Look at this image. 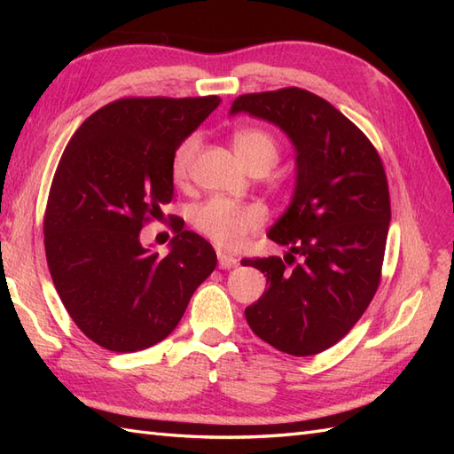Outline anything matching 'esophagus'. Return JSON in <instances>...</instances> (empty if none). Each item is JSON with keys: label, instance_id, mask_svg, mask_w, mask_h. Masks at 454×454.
I'll list each match as a JSON object with an SVG mask.
<instances>
[{"label": "esophagus", "instance_id": "obj_1", "mask_svg": "<svg viewBox=\"0 0 454 454\" xmlns=\"http://www.w3.org/2000/svg\"><path fill=\"white\" fill-rule=\"evenodd\" d=\"M238 265V259L232 255H226L224 252H218V267L220 269H232Z\"/></svg>", "mask_w": 454, "mask_h": 454}]
</instances>
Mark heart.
I'll return each mask as SVG.
<instances>
[{
	"label": "heart",
	"mask_w": 454,
	"mask_h": 454,
	"mask_svg": "<svg viewBox=\"0 0 454 454\" xmlns=\"http://www.w3.org/2000/svg\"><path fill=\"white\" fill-rule=\"evenodd\" d=\"M199 138L189 137L179 144L173 153L171 173L176 181H183L189 176L192 160L197 156ZM234 150L244 166L252 171L255 168L271 169L278 158V146L271 134L259 129H246L236 132ZM263 210L255 205H239L226 199H210L195 207L191 212V222L197 232L207 236L220 249L242 247L247 234L263 224Z\"/></svg>",
	"instance_id": "heart-1"
}]
</instances>
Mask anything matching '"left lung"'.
<instances>
[{
    "mask_svg": "<svg viewBox=\"0 0 454 454\" xmlns=\"http://www.w3.org/2000/svg\"><path fill=\"white\" fill-rule=\"evenodd\" d=\"M239 113L281 129L296 166L291 205L267 232L288 247L285 262L242 259L269 283L246 320L278 351L322 353L351 330L379 288L390 224L387 173L369 138L310 91L242 95L230 109ZM294 256L301 263L288 270Z\"/></svg>",
    "mask_w": 454,
    "mask_h": 454,
    "instance_id": "8db88e82",
    "label": "left lung"
}]
</instances>
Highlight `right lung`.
Returning a JSON list of instances; mask_svg holds the SVG:
<instances>
[{"mask_svg": "<svg viewBox=\"0 0 454 454\" xmlns=\"http://www.w3.org/2000/svg\"><path fill=\"white\" fill-rule=\"evenodd\" d=\"M218 105L216 95L119 99L85 119L62 153L44 215L46 262L67 314L105 349L166 340L215 271V249L183 220H173L166 257L142 246L140 230L173 197V153Z\"/></svg>", "mask_w": 454, "mask_h": 454, "instance_id": "add662e5", "label": "right lung"}]
</instances>
